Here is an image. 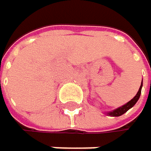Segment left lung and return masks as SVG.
Instances as JSON below:
<instances>
[{"label": "left lung", "instance_id": "1", "mask_svg": "<svg viewBox=\"0 0 151 151\" xmlns=\"http://www.w3.org/2000/svg\"><path fill=\"white\" fill-rule=\"evenodd\" d=\"M142 81H141V85L139 86V91L138 93H137V95L132 98V99L130 101H129L128 103H126L125 105L119 106V107H117L116 108V109L112 110V111H108V112H106V115L108 116H119L123 114H125L127 111H128L129 109H130L131 107H133L135 106V104L138 102V100L139 99V96H140V94H141V88H142Z\"/></svg>", "mask_w": 151, "mask_h": 151}]
</instances>
